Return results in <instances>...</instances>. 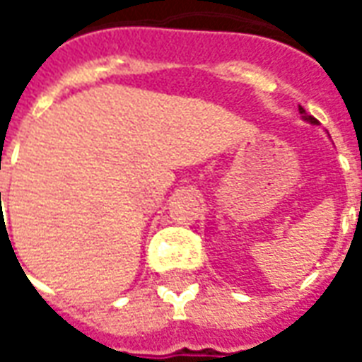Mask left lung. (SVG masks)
Segmentation results:
<instances>
[{
	"mask_svg": "<svg viewBox=\"0 0 362 362\" xmlns=\"http://www.w3.org/2000/svg\"><path fill=\"white\" fill-rule=\"evenodd\" d=\"M298 111H300V115H302V119L308 121V123H312V125H317V119H315V117H312V115H308V113H305V110H304V107H302V105L298 107Z\"/></svg>",
	"mask_w": 362,
	"mask_h": 362,
	"instance_id": "1",
	"label": "left lung"
}]
</instances>
